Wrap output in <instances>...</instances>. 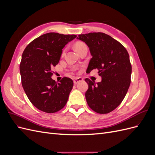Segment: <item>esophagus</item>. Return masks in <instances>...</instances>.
Returning <instances> with one entry per match:
<instances>
[{
    "label": "esophagus",
    "instance_id": "obj_1",
    "mask_svg": "<svg viewBox=\"0 0 155 155\" xmlns=\"http://www.w3.org/2000/svg\"><path fill=\"white\" fill-rule=\"evenodd\" d=\"M83 78H81V77H78V78H75L74 80V84H77V83H78L79 81H83Z\"/></svg>",
    "mask_w": 155,
    "mask_h": 155
}]
</instances>
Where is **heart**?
<instances>
[{
    "instance_id": "b5f03b06",
    "label": "heart",
    "mask_w": 155,
    "mask_h": 155,
    "mask_svg": "<svg viewBox=\"0 0 155 155\" xmlns=\"http://www.w3.org/2000/svg\"><path fill=\"white\" fill-rule=\"evenodd\" d=\"M84 47H87V45L85 43L82 41H77L76 43L74 44V48L77 51H79L81 49Z\"/></svg>"
}]
</instances>
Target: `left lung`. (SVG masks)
I'll return each mask as SVG.
<instances>
[{"instance_id": "left-lung-1", "label": "left lung", "mask_w": 155, "mask_h": 155, "mask_svg": "<svg viewBox=\"0 0 155 155\" xmlns=\"http://www.w3.org/2000/svg\"><path fill=\"white\" fill-rule=\"evenodd\" d=\"M77 39L85 42L92 56L87 71L97 69L102 78L97 83L85 79L87 104L97 113H109L123 101L130 86L132 67L129 54L118 41L104 33L81 34Z\"/></svg>"}]
</instances>
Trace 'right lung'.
I'll list each match as a JSON object with an SVG mask.
<instances>
[{
	"label": "right lung",
	"instance_id": "right-lung-1",
	"mask_svg": "<svg viewBox=\"0 0 155 155\" xmlns=\"http://www.w3.org/2000/svg\"><path fill=\"white\" fill-rule=\"evenodd\" d=\"M76 35L50 32L33 40L23 51L20 64L22 85L31 104L54 113L66 105L74 83L64 77L59 83L51 79V69L59 61L63 48Z\"/></svg>",
	"mask_w": 155,
	"mask_h": 155
}]
</instances>
